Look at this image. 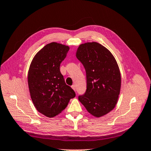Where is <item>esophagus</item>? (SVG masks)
<instances>
[{
	"label": "esophagus",
	"instance_id": "34e87169",
	"mask_svg": "<svg viewBox=\"0 0 151 151\" xmlns=\"http://www.w3.org/2000/svg\"><path fill=\"white\" fill-rule=\"evenodd\" d=\"M71 87H72V88L73 89L74 91H76V86H75V85H73L71 86Z\"/></svg>",
	"mask_w": 151,
	"mask_h": 151
}]
</instances>
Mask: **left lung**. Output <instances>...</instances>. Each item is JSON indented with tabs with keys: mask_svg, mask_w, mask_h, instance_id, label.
<instances>
[{
	"mask_svg": "<svg viewBox=\"0 0 151 151\" xmlns=\"http://www.w3.org/2000/svg\"><path fill=\"white\" fill-rule=\"evenodd\" d=\"M76 57L86 74V91L78 100L94 117L106 115L118 102L121 76L116 60L109 49L96 42L78 46Z\"/></svg>",
	"mask_w": 151,
	"mask_h": 151,
	"instance_id": "8db88e82",
	"label": "left lung"
}]
</instances>
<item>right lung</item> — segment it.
Instances as JSON below:
<instances>
[{
    "instance_id": "right-lung-1",
    "label": "right lung",
    "mask_w": 151,
    "mask_h": 151,
    "mask_svg": "<svg viewBox=\"0 0 151 151\" xmlns=\"http://www.w3.org/2000/svg\"><path fill=\"white\" fill-rule=\"evenodd\" d=\"M69 48L60 43L50 42L35 55L30 65L28 85L30 98L36 109L48 118L59 114L75 96L60 71V63Z\"/></svg>"
}]
</instances>
